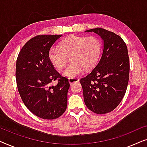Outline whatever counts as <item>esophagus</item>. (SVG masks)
Here are the masks:
<instances>
[{
    "mask_svg": "<svg viewBox=\"0 0 147 147\" xmlns=\"http://www.w3.org/2000/svg\"><path fill=\"white\" fill-rule=\"evenodd\" d=\"M69 83L70 84H72L74 83H76V82H79V79L78 78H69Z\"/></svg>",
    "mask_w": 147,
    "mask_h": 147,
    "instance_id": "esophagus-1",
    "label": "esophagus"
}]
</instances>
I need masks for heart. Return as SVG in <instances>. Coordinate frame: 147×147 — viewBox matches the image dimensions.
<instances>
[{
	"label": "heart",
	"instance_id": "1",
	"mask_svg": "<svg viewBox=\"0 0 147 147\" xmlns=\"http://www.w3.org/2000/svg\"><path fill=\"white\" fill-rule=\"evenodd\" d=\"M101 52V43L96 37L71 36L60 42L59 47H52L48 53L51 63L57 69L61 70L67 63V56L70 55L69 64L63 76L69 78L78 77L84 70L88 71L96 65Z\"/></svg>",
	"mask_w": 147,
	"mask_h": 147
}]
</instances>
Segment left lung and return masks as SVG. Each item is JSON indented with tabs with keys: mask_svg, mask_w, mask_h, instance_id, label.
<instances>
[{
	"mask_svg": "<svg viewBox=\"0 0 147 147\" xmlns=\"http://www.w3.org/2000/svg\"><path fill=\"white\" fill-rule=\"evenodd\" d=\"M86 32H93L101 37L103 51L94 69L80 80L84 100L94 113L106 114L117 107L126 93L130 71L127 47L113 32L101 28Z\"/></svg>",
	"mask_w": 147,
	"mask_h": 147,
	"instance_id": "1",
	"label": "left lung"
}]
</instances>
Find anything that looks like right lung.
<instances>
[{
	"label": "right lung",
	"mask_w": 147,
	"mask_h": 147,
	"mask_svg": "<svg viewBox=\"0 0 147 147\" xmlns=\"http://www.w3.org/2000/svg\"><path fill=\"white\" fill-rule=\"evenodd\" d=\"M61 35H38L28 41L19 52L16 80L23 103L32 113L47 120L59 118L67 105L68 80L50 62L48 53ZM58 80L57 85L50 86Z\"/></svg>",
	"instance_id": "1"
}]
</instances>
